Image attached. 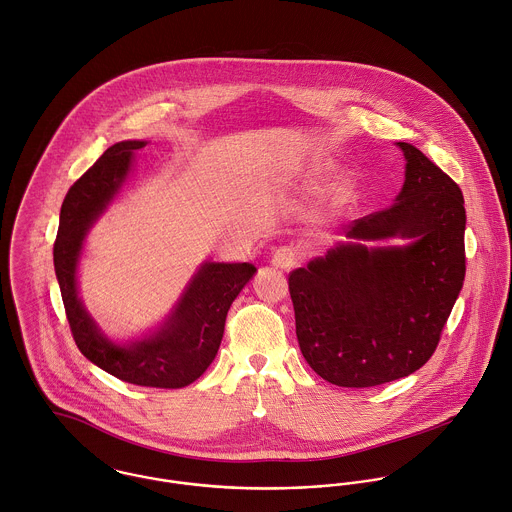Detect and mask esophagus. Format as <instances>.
<instances>
[{
    "mask_svg": "<svg viewBox=\"0 0 512 512\" xmlns=\"http://www.w3.org/2000/svg\"><path fill=\"white\" fill-rule=\"evenodd\" d=\"M271 263H273L277 269L289 271V269H293V267L299 263V253H297V249H293V247H289V245L279 247V249L273 253Z\"/></svg>",
    "mask_w": 512,
    "mask_h": 512,
    "instance_id": "obj_1",
    "label": "esophagus"
}]
</instances>
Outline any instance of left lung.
<instances>
[{
    "label": "left lung",
    "mask_w": 512,
    "mask_h": 512,
    "mask_svg": "<svg viewBox=\"0 0 512 512\" xmlns=\"http://www.w3.org/2000/svg\"><path fill=\"white\" fill-rule=\"evenodd\" d=\"M406 180L396 204L356 219L324 257L289 275L308 366L342 388L406 378L435 352L465 279L459 186L421 150L398 142ZM408 238L368 248L364 240Z\"/></svg>",
    "instance_id": "left-lung-1"
}]
</instances>
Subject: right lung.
<instances>
[{
	"label": "right lung",
	"instance_id": "obj_1",
	"mask_svg": "<svg viewBox=\"0 0 512 512\" xmlns=\"http://www.w3.org/2000/svg\"><path fill=\"white\" fill-rule=\"evenodd\" d=\"M146 144L116 142L71 186L61 205L53 263L67 320L83 356L122 382L174 390L196 382L213 362L227 310L257 269L251 263L205 261L158 330L126 344L104 334L79 297V259L89 229L118 196L134 152Z\"/></svg>",
	"mask_w": 512,
	"mask_h": 512
}]
</instances>
